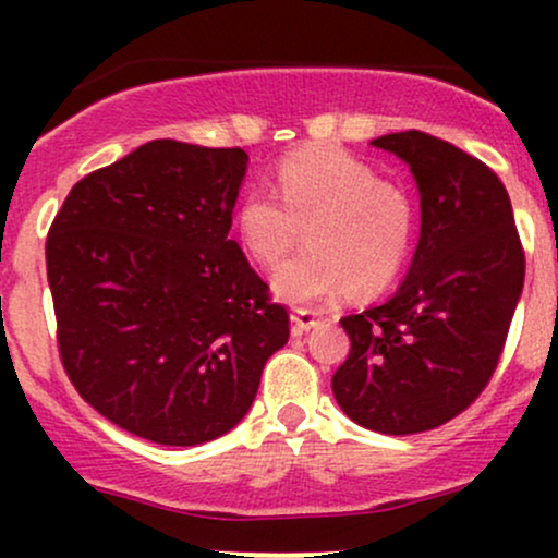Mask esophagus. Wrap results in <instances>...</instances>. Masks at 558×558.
Segmentation results:
<instances>
[{"label":"esophagus","mask_w":558,"mask_h":558,"mask_svg":"<svg viewBox=\"0 0 558 558\" xmlns=\"http://www.w3.org/2000/svg\"><path fill=\"white\" fill-rule=\"evenodd\" d=\"M291 319H293V328H296V330H310L319 323V315H317V312H312V310H293Z\"/></svg>","instance_id":"esophagus-1"}]
</instances>
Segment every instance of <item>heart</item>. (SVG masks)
<instances>
[{
  "instance_id": "b5f03b06",
  "label": "heart",
  "mask_w": 558,
  "mask_h": 558,
  "mask_svg": "<svg viewBox=\"0 0 558 558\" xmlns=\"http://www.w3.org/2000/svg\"><path fill=\"white\" fill-rule=\"evenodd\" d=\"M272 191L252 189L235 209V230L259 265L272 267L304 241L310 248L275 272V293L291 304L375 296L399 278L412 243V202L362 159L310 146L280 159Z\"/></svg>"
}]
</instances>
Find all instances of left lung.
Wrapping results in <instances>:
<instances>
[{"label": "left lung", "instance_id": "left-lung-1", "mask_svg": "<svg viewBox=\"0 0 558 558\" xmlns=\"http://www.w3.org/2000/svg\"><path fill=\"white\" fill-rule=\"evenodd\" d=\"M412 168L422 228L412 267L386 304L341 319L349 360L338 407L386 435L425 433L483 393L524 286L509 194L488 165L422 131L373 141Z\"/></svg>", "mask_w": 558, "mask_h": 558}]
</instances>
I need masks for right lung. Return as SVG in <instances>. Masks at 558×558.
Returning <instances> with one entry per match:
<instances>
[{
  "instance_id": "right-lung-1",
  "label": "right lung",
  "mask_w": 558,
  "mask_h": 558,
  "mask_svg": "<svg viewBox=\"0 0 558 558\" xmlns=\"http://www.w3.org/2000/svg\"><path fill=\"white\" fill-rule=\"evenodd\" d=\"M248 155L157 138L88 172L47 235L57 349L81 399L162 446L243 420L288 310L230 239Z\"/></svg>"
}]
</instances>
